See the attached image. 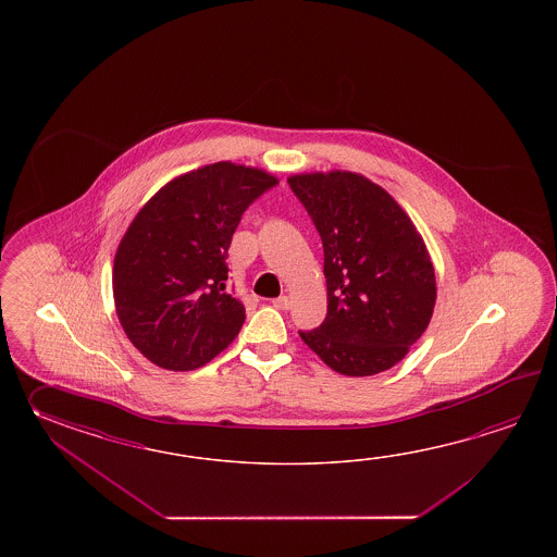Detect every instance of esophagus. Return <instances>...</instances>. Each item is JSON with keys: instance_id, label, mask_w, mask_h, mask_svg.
Masks as SVG:
<instances>
[{"instance_id": "1", "label": "esophagus", "mask_w": 557, "mask_h": 557, "mask_svg": "<svg viewBox=\"0 0 557 557\" xmlns=\"http://www.w3.org/2000/svg\"><path fill=\"white\" fill-rule=\"evenodd\" d=\"M273 307L278 308V310H288L290 308V298L288 296H278V298H274Z\"/></svg>"}]
</instances>
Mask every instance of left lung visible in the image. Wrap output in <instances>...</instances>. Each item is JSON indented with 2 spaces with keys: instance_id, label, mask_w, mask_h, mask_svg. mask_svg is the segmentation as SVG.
Returning <instances> with one entry per match:
<instances>
[{
  "instance_id": "1",
  "label": "left lung",
  "mask_w": 557,
  "mask_h": 557,
  "mask_svg": "<svg viewBox=\"0 0 557 557\" xmlns=\"http://www.w3.org/2000/svg\"><path fill=\"white\" fill-rule=\"evenodd\" d=\"M288 185L322 238L329 295L326 319L300 338L344 376L398 364L436 305L424 238L392 195L358 173H300Z\"/></svg>"
}]
</instances>
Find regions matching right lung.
I'll return each mask as SVG.
<instances>
[{
    "instance_id": "1",
    "label": "right lung",
    "mask_w": 557,
    "mask_h": 557,
    "mask_svg": "<svg viewBox=\"0 0 557 557\" xmlns=\"http://www.w3.org/2000/svg\"><path fill=\"white\" fill-rule=\"evenodd\" d=\"M278 178L219 161L171 178L135 214L113 261L117 319L165 370H195L225 350L245 307L225 293L226 250L250 202Z\"/></svg>"
}]
</instances>
